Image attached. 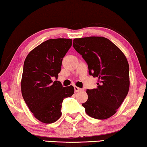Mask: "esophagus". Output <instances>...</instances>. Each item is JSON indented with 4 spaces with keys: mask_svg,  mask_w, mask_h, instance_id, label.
Instances as JSON below:
<instances>
[{
    "mask_svg": "<svg viewBox=\"0 0 147 147\" xmlns=\"http://www.w3.org/2000/svg\"><path fill=\"white\" fill-rule=\"evenodd\" d=\"M74 90H75L76 92H78L82 91V89L80 88L77 87V86H74Z\"/></svg>",
    "mask_w": 147,
    "mask_h": 147,
    "instance_id": "34e87169",
    "label": "esophagus"
}]
</instances>
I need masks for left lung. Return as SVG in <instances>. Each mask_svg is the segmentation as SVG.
I'll use <instances>...</instances> for the list:
<instances>
[{
    "mask_svg": "<svg viewBox=\"0 0 147 147\" xmlns=\"http://www.w3.org/2000/svg\"><path fill=\"white\" fill-rule=\"evenodd\" d=\"M73 46L87 63L90 75L98 78L96 88L86 90L88 100L82 104L86 114L99 120L111 117L129 90V65L126 56L103 37L74 39Z\"/></svg>",
    "mask_w": 147,
    "mask_h": 147,
    "instance_id": "8db88e82",
    "label": "left lung"
}]
</instances>
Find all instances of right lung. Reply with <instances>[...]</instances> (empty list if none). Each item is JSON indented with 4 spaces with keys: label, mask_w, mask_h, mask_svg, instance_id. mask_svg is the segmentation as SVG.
<instances>
[{
    "label": "right lung",
    "mask_w": 147,
    "mask_h": 147,
    "mask_svg": "<svg viewBox=\"0 0 147 147\" xmlns=\"http://www.w3.org/2000/svg\"><path fill=\"white\" fill-rule=\"evenodd\" d=\"M71 45L72 39L47 40L30 51L24 62L22 96L34 116L43 123L57 121L63 99L74 93L72 86L63 87L60 82L52 80L57 79L62 60Z\"/></svg>",
    "instance_id": "add662e5"
}]
</instances>
